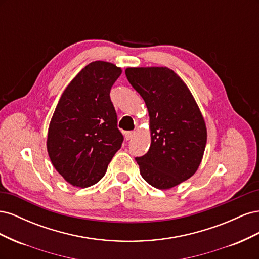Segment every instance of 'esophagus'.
<instances>
[{"instance_id":"esophagus-1","label":"esophagus","mask_w":259,"mask_h":259,"mask_svg":"<svg viewBox=\"0 0 259 259\" xmlns=\"http://www.w3.org/2000/svg\"><path fill=\"white\" fill-rule=\"evenodd\" d=\"M135 135V132H125V139L130 140Z\"/></svg>"}]
</instances>
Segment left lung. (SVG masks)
I'll use <instances>...</instances> for the list:
<instances>
[{"mask_svg": "<svg viewBox=\"0 0 259 259\" xmlns=\"http://www.w3.org/2000/svg\"><path fill=\"white\" fill-rule=\"evenodd\" d=\"M131 85L145 100L150 117L151 145L136 158L140 175L161 190L190 178L204 154L207 132L191 92L166 67L127 68Z\"/></svg>", "mask_w": 259, "mask_h": 259, "instance_id": "1", "label": "left lung"}]
</instances>
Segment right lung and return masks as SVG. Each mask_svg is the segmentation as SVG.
Returning a JSON list of instances; mask_svg holds the SVG:
<instances>
[{
  "mask_svg": "<svg viewBox=\"0 0 259 259\" xmlns=\"http://www.w3.org/2000/svg\"><path fill=\"white\" fill-rule=\"evenodd\" d=\"M122 73L111 62L93 61L69 83L48 133L53 166L74 187L86 188L104 177L123 143L110 91Z\"/></svg>",
  "mask_w": 259,
  "mask_h": 259,
  "instance_id": "add662e5",
  "label": "right lung"
}]
</instances>
